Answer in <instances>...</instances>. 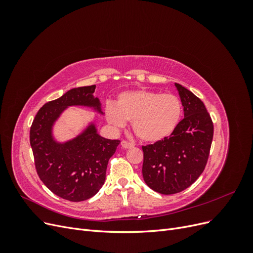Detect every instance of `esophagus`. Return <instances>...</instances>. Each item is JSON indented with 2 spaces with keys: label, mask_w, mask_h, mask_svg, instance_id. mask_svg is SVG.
I'll list each match as a JSON object with an SVG mask.
<instances>
[{
  "label": "esophagus",
  "mask_w": 253,
  "mask_h": 253,
  "mask_svg": "<svg viewBox=\"0 0 253 253\" xmlns=\"http://www.w3.org/2000/svg\"><path fill=\"white\" fill-rule=\"evenodd\" d=\"M121 147L126 150V149H131V148H133V147H134V144H133V143H131V142H127V141L124 140V141H121Z\"/></svg>",
  "instance_id": "1"
}]
</instances>
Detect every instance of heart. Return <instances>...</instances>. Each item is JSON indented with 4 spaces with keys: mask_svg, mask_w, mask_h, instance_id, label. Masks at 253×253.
<instances>
[{
    "mask_svg": "<svg viewBox=\"0 0 253 253\" xmlns=\"http://www.w3.org/2000/svg\"><path fill=\"white\" fill-rule=\"evenodd\" d=\"M182 105L177 96L149 89L124 91L115 104L105 105V119L115 128H122L126 121L139 139L157 142L170 136L178 126Z\"/></svg>",
    "mask_w": 253,
    "mask_h": 253,
    "instance_id": "obj_1",
    "label": "heart"
}]
</instances>
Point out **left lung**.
<instances>
[{
	"label": "left lung",
	"mask_w": 253,
	"mask_h": 253,
	"mask_svg": "<svg viewBox=\"0 0 253 253\" xmlns=\"http://www.w3.org/2000/svg\"><path fill=\"white\" fill-rule=\"evenodd\" d=\"M183 119L170 137L142 147V176L160 194L181 192L200 177L209 157L213 124L204 102L178 83Z\"/></svg>",
	"instance_id": "8db88e82"
}]
</instances>
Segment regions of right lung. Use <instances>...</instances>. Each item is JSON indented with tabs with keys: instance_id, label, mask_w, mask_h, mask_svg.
Masks as SVG:
<instances>
[{
	"instance_id": "obj_1",
	"label": "right lung",
	"mask_w": 253,
	"mask_h": 253,
	"mask_svg": "<svg viewBox=\"0 0 253 253\" xmlns=\"http://www.w3.org/2000/svg\"><path fill=\"white\" fill-rule=\"evenodd\" d=\"M95 88L96 85L72 88L45 103L30 127L38 175L53 194L71 202L86 201L101 189L109 159L120 142L99 135L95 121L70 140L61 142L53 136V126L70 106H85L103 115L101 102L94 96Z\"/></svg>"
}]
</instances>
